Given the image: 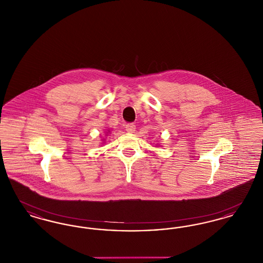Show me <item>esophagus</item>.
Masks as SVG:
<instances>
[{
  "mask_svg": "<svg viewBox=\"0 0 263 263\" xmlns=\"http://www.w3.org/2000/svg\"><path fill=\"white\" fill-rule=\"evenodd\" d=\"M126 131L129 132V133H133L136 129V126L134 125L133 123H128L125 125Z\"/></svg>",
  "mask_w": 263,
  "mask_h": 263,
  "instance_id": "1",
  "label": "esophagus"
}]
</instances>
